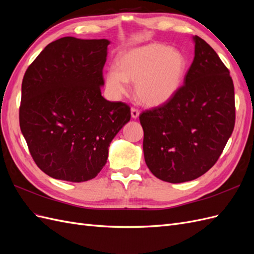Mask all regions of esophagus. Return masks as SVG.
<instances>
[{
    "label": "esophagus",
    "mask_w": 254,
    "mask_h": 254,
    "mask_svg": "<svg viewBox=\"0 0 254 254\" xmlns=\"http://www.w3.org/2000/svg\"><path fill=\"white\" fill-rule=\"evenodd\" d=\"M139 115H140V112H139V110L137 109H135V108H131V118L132 119H137L139 118Z\"/></svg>",
    "instance_id": "obj_1"
}]
</instances>
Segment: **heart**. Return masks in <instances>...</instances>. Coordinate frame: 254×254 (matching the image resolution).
I'll list each match as a JSON object with an SVG mask.
<instances>
[{"instance_id":"b5f03b06","label":"heart","mask_w":254,"mask_h":254,"mask_svg":"<svg viewBox=\"0 0 254 254\" xmlns=\"http://www.w3.org/2000/svg\"><path fill=\"white\" fill-rule=\"evenodd\" d=\"M187 65L181 51L148 43L121 54L119 68L112 66L106 72V86L113 95L121 96L128 92V82H134L135 94L143 105L160 107L179 91Z\"/></svg>"}]
</instances>
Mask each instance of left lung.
I'll return each instance as SVG.
<instances>
[{
	"label": "left lung",
	"instance_id": "left-lung-1",
	"mask_svg": "<svg viewBox=\"0 0 254 254\" xmlns=\"http://www.w3.org/2000/svg\"><path fill=\"white\" fill-rule=\"evenodd\" d=\"M193 40L195 57L183 86L170 102L140 115L146 165L171 183L194 180L209 171L235 124L229 70L200 37Z\"/></svg>",
	"mask_w": 254,
	"mask_h": 254
}]
</instances>
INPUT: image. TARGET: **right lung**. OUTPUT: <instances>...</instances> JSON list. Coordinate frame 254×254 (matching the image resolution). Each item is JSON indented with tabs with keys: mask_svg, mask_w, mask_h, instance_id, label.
Wrapping results in <instances>:
<instances>
[{
	"mask_svg": "<svg viewBox=\"0 0 254 254\" xmlns=\"http://www.w3.org/2000/svg\"><path fill=\"white\" fill-rule=\"evenodd\" d=\"M107 39L64 37L48 44L22 81L20 128L30 155L52 178L83 182L107 163L129 106L102 96Z\"/></svg>",
	"mask_w": 254,
	"mask_h": 254,
	"instance_id": "add662e5",
	"label": "right lung"
}]
</instances>
